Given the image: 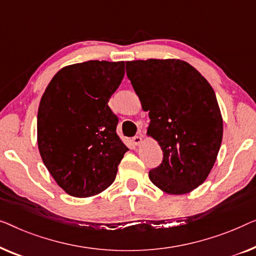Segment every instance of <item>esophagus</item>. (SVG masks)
Listing matches in <instances>:
<instances>
[{"instance_id":"obj_1","label":"esophagus","mask_w":256,"mask_h":256,"mask_svg":"<svg viewBox=\"0 0 256 256\" xmlns=\"http://www.w3.org/2000/svg\"><path fill=\"white\" fill-rule=\"evenodd\" d=\"M142 136H134L132 138V142L136 146H139L140 144H142Z\"/></svg>"}]
</instances>
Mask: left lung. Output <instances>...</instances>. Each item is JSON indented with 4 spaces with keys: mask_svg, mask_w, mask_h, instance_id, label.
<instances>
[{
    "mask_svg": "<svg viewBox=\"0 0 256 256\" xmlns=\"http://www.w3.org/2000/svg\"><path fill=\"white\" fill-rule=\"evenodd\" d=\"M126 75L142 109L150 111L147 134L164 153L150 180L172 195L192 192L210 174L222 145V118L214 89L178 59L128 61Z\"/></svg>",
    "mask_w": 256,
    "mask_h": 256,
    "instance_id": "1",
    "label": "left lung"
}]
</instances>
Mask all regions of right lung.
<instances>
[{
	"instance_id": "1",
	"label": "right lung",
	"mask_w": 256,
	"mask_h": 256,
	"mask_svg": "<svg viewBox=\"0 0 256 256\" xmlns=\"http://www.w3.org/2000/svg\"><path fill=\"white\" fill-rule=\"evenodd\" d=\"M124 61L90 60L58 72L42 94L37 138L42 162L68 195L90 197L112 184L128 148L108 106L125 74Z\"/></svg>"
}]
</instances>
